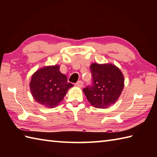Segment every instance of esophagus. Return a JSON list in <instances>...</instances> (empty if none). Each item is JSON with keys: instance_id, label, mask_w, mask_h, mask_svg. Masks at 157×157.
<instances>
[{"instance_id": "34e87169", "label": "esophagus", "mask_w": 157, "mask_h": 157, "mask_svg": "<svg viewBox=\"0 0 157 157\" xmlns=\"http://www.w3.org/2000/svg\"><path fill=\"white\" fill-rule=\"evenodd\" d=\"M83 85H84V84H83L82 81H78L75 84V86H77V87H79V88H82V86H83Z\"/></svg>"}]
</instances>
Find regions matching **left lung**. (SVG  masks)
Segmentation results:
<instances>
[{"instance_id": "left-lung-1", "label": "left lung", "mask_w": 157, "mask_h": 157, "mask_svg": "<svg viewBox=\"0 0 157 157\" xmlns=\"http://www.w3.org/2000/svg\"><path fill=\"white\" fill-rule=\"evenodd\" d=\"M92 84L83 89L90 103L96 108L105 109L114 105L124 87V77L113 64L92 63Z\"/></svg>"}]
</instances>
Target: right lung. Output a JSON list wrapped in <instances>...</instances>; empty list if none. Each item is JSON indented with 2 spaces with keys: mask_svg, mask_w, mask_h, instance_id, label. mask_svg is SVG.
Listing matches in <instances>:
<instances>
[{
  "mask_svg": "<svg viewBox=\"0 0 157 157\" xmlns=\"http://www.w3.org/2000/svg\"><path fill=\"white\" fill-rule=\"evenodd\" d=\"M59 65L44 67L32 76L29 87L32 95L39 104L55 108L61 102L67 90L73 86L67 76L61 73Z\"/></svg>",
  "mask_w": 157,
  "mask_h": 157,
  "instance_id": "1",
  "label": "right lung"
}]
</instances>
